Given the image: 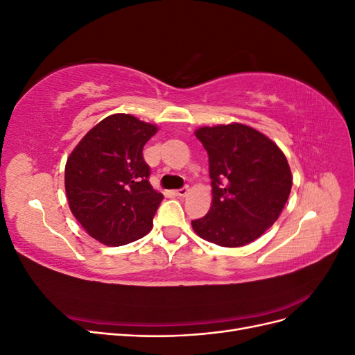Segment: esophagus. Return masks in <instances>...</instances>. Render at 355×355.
<instances>
[{
	"label": "esophagus",
	"instance_id": "esophagus-1",
	"mask_svg": "<svg viewBox=\"0 0 355 355\" xmlns=\"http://www.w3.org/2000/svg\"><path fill=\"white\" fill-rule=\"evenodd\" d=\"M188 192H189V188H188V187H184V188H180V189H176L175 194L179 196V197H185V196L188 194Z\"/></svg>",
	"mask_w": 355,
	"mask_h": 355
}]
</instances>
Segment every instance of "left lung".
Listing matches in <instances>:
<instances>
[{
	"instance_id": "left-lung-1",
	"label": "left lung",
	"mask_w": 355,
	"mask_h": 355,
	"mask_svg": "<svg viewBox=\"0 0 355 355\" xmlns=\"http://www.w3.org/2000/svg\"><path fill=\"white\" fill-rule=\"evenodd\" d=\"M209 154L211 207L192 220L201 239L222 247L245 245L270 230L286 206L292 173L282 149L244 124L201 127Z\"/></svg>"
}]
</instances>
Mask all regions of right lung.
<instances>
[{"instance_id":"right-lung-1","label":"right lung","mask_w":355,"mask_h":355,"mask_svg":"<svg viewBox=\"0 0 355 355\" xmlns=\"http://www.w3.org/2000/svg\"><path fill=\"white\" fill-rule=\"evenodd\" d=\"M155 133L154 124L114 114L94 125L67 161L69 209L106 245L136 241L153 228L164 197L149 184L151 168L142 151Z\"/></svg>"}]
</instances>
